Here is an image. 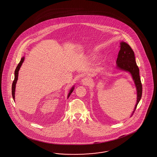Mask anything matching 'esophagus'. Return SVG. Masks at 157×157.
<instances>
[{
	"instance_id": "1",
	"label": "esophagus",
	"mask_w": 157,
	"mask_h": 157,
	"mask_svg": "<svg viewBox=\"0 0 157 157\" xmlns=\"http://www.w3.org/2000/svg\"><path fill=\"white\" fill-rule=\"evenodd\" d=\"M82 83L83 85H88L90 83V80L88 78H85L82 79Z\"/></svg>"
}]
</instances>
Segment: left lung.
Wrapping results in <instances>:
<instances>
[{
  "mask_svg": "<svg viewBox=\"0 0 157 157\" xmlns=\"http://www.w3.org/2000/svg\"><path fill=\"white\" fill-rule=\"evenodd\" d=\"M120 50L116 61L117 67L120 70L129 72L131 74L137 90V102L131 115L132 116L142 98V85L139 75V69L135 62L133 50L127 43L123 41L120 43Z\"/></svg>",
  "mask_w": 157,
  "mask_h": 157,
  "instance_id": "1",
  "label": "left lung"
}]
</instances>
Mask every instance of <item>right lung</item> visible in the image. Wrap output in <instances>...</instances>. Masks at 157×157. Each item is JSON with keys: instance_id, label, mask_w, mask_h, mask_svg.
<instances>
[{"instance_id": "right-lung-1", "label": "right lung", "mask_w": 157, "mask_h": 157, "mask_svg": "<svg viewBox=\"0 0 157 157\" xmlns=\"http://www.w3.org/2000/svg\"><path fill=\"white\" fill-rule=\"evenodd\" d=\"M24 59H25V57H22L21 61L19 63V64H18V66L17 67L15 70V76H14V80L13 82V85H12V96H13V99H15V85H16V83L17 82L18 80V71H19V69H20V67L22 66V63L24 61ZM74 89V86H73L71 88V89L70 90V93H68V98L70 97V95H71L72 91Z\"/></svg>"}]
</instances>
